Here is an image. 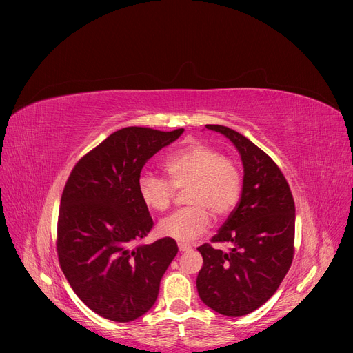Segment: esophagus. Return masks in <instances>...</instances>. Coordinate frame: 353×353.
<instances>
[{
  "label": "esophagus",
  "mask_w": 353,
  "mask_h": 353,
  "mask_svg": "<svg viewBox=\"0 0 353 353\" xmlns=\"http://www.w3.org/2000/svg\"><path fill=\"white\" fill-rule=\"evenodd\" d=\"M179 250H180V252H190V250H192V246H190V245H186V243H179Z\"/></svg>",
  "instance_id": "34e87169"
}]
</instances>
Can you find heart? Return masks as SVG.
<instances>
[{
	"instance_id": "b5f03b06",
	"label": "heart",
	"mask_w": 353,
	"mask_h": 353,
	"mask_svg": "<svg viewBox=\"0 0 353 353\" xmlns=\"http://www.w3.org/2000/svg\"><path fill=\"white\" fill-rule=\"evenodd\" d=\"M163 167L167 179L154 174L139 179L137 189L144 205L164 212L173 205L177 190L184 189H188L184 201L190 205L160 220L157 230L164 237L192 242L209 229L210 212L216 219H223L242 197V170L234 160L212 145L193 143L180 148L165 159Z\"/></svg>"
}]
</instances>
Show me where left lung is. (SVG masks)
Returning a JSON list of instances; mask_svg holds the SVG:
<instances>
[{"mask_svg":"<svg viewBox=\"0 0 353 353\" xmlns=\"http://www.w3.org/2000/svg\"><path fill=\"white\" fill-rule=\"evenodd\" d=\"M225 134L243 161V192L239 205L212 243L197 248L203 268L197 290L203 303L225 316H243L266 303L290 269L294 254V201L277 164L234 130L206 124Z\"/></svg>","mask_w":353,"mask_h":353,"instance_id":"left-lung-1","label":"left lung"}]
</instances>
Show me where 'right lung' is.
Returning a JSON list of instances; mask_svg holds the SVG:
<instances>
[{
  "label": "right lung",
  "mask_w": 353,
  "mask_h": 353,
  "mask_svg": "<svg viewBox=\"0 0 353 353\" xmlns=\"http://www.w3.org/2000/svg\"><path fill=\"white\" fill-rule=\"evenodd\" d=\"M183 132L121 128L84 154L67 179L55 242L59 262L79 298L105 319L130 322L150 309L179 252L170 237L141 243L154 223L137 183L145 161Z\"/></svg>",
  "instance_id": "add662e5"
}]
</instances>
